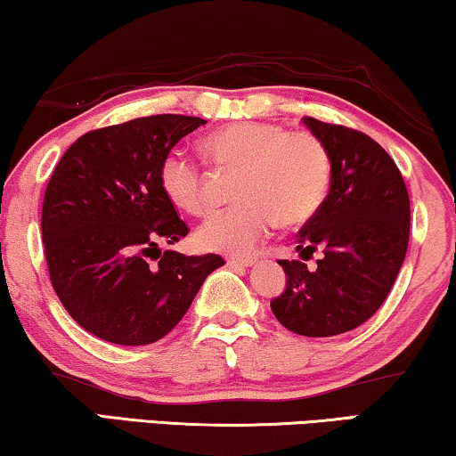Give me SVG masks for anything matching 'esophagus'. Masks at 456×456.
Here are the masks:
<instances>
[{"instance_id":"34e87169","label":"esophagus","mask_w":456,"mask_h":456,"mask_svg":"<svg viewBox=\"0 0 456 456\" xmlns=\"http://www.w3.org/2000/svg\"><path fill=\"white\" fill-rule=\"evenodd\" d=\"M255 263L253 256H230L228 265L230 267H250Z\"/></svg>"}]
</instances>
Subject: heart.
Masks as SVG:
<instances>
[{
  "mask_svg": "<svg viewBox=\"0 0 456 456\" xmlns=\"http://www.w3.org/2000/svg\"><path fill=\"white\" fill-rule=\"evenodd\" d=\"M206 151L222 173H236L240 206L214 214L197 230L203 248L244 255L275 228L306 222L325 201L331 158L310 131H286L261 121L230 123L203 137ZM167 200L191 216L212 209V179L183 150H170L158 173Z\"/></svg>",
  "mask_w": 456,
  "mask_h": 456,
  "instance_id": "b5f03b06",
  "label": "heart"
}]
</instances>
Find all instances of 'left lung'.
I'll return each mask as SVG.
<instances>
[{
  "label": "left lung",
  "instance_id": "left-lung-1",
  "mask_svg": "<svg viewBox=\"0 0 456 456\" xmlns=\"http://www.w3.org/2000/svg\"><path fill=\"white\" fill-rule=\"evenodd\" d=\"M331 158V187L298 234L300 256L321 250L313 269L277 261L286 289L272 300L275 319L305 338H333L360 327L391 292L409 242V195L393 158L362 131L302 118Z\"/></svg>",
  "mask_w": 456,
  "mask_h": 456
}]
</instances>
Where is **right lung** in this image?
<instances>
[{
    "label": "right lung",
    "mask_w": 456,
    "mask_h": 456,
    "mask_svg": "<svg viewBox=\"0 0 456 456\" xmlns=\"http://www.w3.org/2000/svg\"><path fill=\"white\" fill-rule=\"evenodd\" d=\"M200 125V117L151 115L88 131L53 170L41 217L51 283L71 319L96 338L117 346L162 339L224 265L220 255L158 248L189 234L158 173Z\"/></svg>",
    "instance_id": "obj_1"
}]
</instances>
